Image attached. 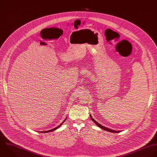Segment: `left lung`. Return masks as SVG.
Segmentation results:
<instances>
[{"label": "left lung", "instance_id": "obj_1", "mask_svg": "<svg viewBox=\"0 0 157 157\" xmlns=\"http://www.w3.org/2000/svg\"><path fill=\"white\" fill-rule=\"evenodd\" d=\"M90 119H92V121L98 127H99L100 128H101L103 129V130H106V131H108V132H111V133H119V132H121V131H120V130L117 131V130H111V129H109V128H108L105 127L104 126H103V125H100L99 123H98L96 121H95V120L92 118V116H91L90 114Z\"/></svg>", "mask_w": 157, "mask_h": 157}]
</instances>
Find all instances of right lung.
I'll return each mask as SVG.
<instances>
[{
    "mask_svg": "<svg viewBox=\"0 0 157 157\" xmlns=\"http://www.w3.org/2000/svg\"><path fill=\"white\" fill-rule=\"evenodd\" d=\"M66 119H67V117L65 119V120L62 122V124H60L59 126H57V127H56V128H53V129H51V130H48V131H44V132H40V133H48V132H53V131H54V130H57V128H59L60 126H62V125H63V124L64 123V122L66 121Z\"/></svg>",
    "mask_w": 157,
    "mask_h": 157,
    "instance_id": "right-lung-1",
    "label": "right lung"
}]
</instances>
